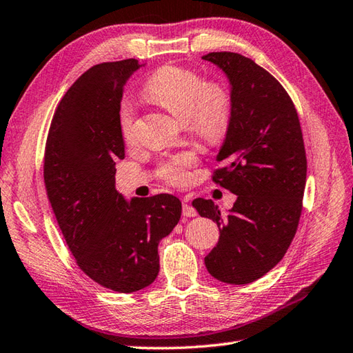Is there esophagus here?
Returning a JSON list of instances; mask_svg holds the SVG:
<instances>
[{
    "label": "esophagus",
    "instance_id": "esophagus-1",
    "mask_svg": "<svg viewBox=\"0 0 353 353\" xmlns=\"http://www.w3.org/2000/svg\"><path fill=\"white\" fill-rule=\"evenodd\" d=\"M183 216L184 217H194V216H198V211L194 210L190 203H187V202H184L183 203Z\"/></svg>",
    "mask_w": 353,
    "mask_h": 353
}]
</instances>
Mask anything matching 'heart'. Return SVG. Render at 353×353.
<instances>
[{"mask_svg":"<svg viewBox=\"0 0 353 353\" xmlns=\"http://www.w3.org/2000/svg\"><path fill=\"white\" fill-rule=\"evenodd\" d=\"M143 95L187 125L203 143L222 142L232 123L234 99L230 88L221 81H205V77L189 68L164 65L143 84ZM119 127L125 142L134 140V108L128 101L119 107ZM193 154L184 152L161 163L159 175L174 185L187 181V169L193 166Z\"/></svg>","mask_w":353,"mask_h":353,"instance_id":"obj_1","label":"heart"}]
</instances>
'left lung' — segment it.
Here are the masks:
<instances>
[{"label": "left lung", "instance_id": "left-lung-1", "mask_svg": "<svg viewBox=\"0 0 353 353\" xmlns=\"http://www.w3.org/2000/svg\"><path fill=\"white\" fill-rule=\"evenodd\" d=\"M203 60L228 77L234 99L231 128L213 181L237 194L228 214L211 199L192 205L216 222L221 237L205 256L211 276L241 285L264 276L283 260L302 213L307 183L301 122L275 77L237 52H210Z\"/></svg>", "mask_w": 353, "mask_h": 353}]
</instances>
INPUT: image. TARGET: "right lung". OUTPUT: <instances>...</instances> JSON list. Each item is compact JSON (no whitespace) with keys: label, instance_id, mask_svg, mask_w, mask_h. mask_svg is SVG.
Returning a JSON list of instances; mask_svg holds the SVG:
<instances>
[{"label":"right lung","instance_id":"right-lung-1","mask_svg":"<svg viewBox=\"0 0 353 353\" xmlns=\"http://www.w3.org/2000/svg\"><path fill=\"white\" fill-rule=\"evenodd\" d=\"M140 66L128 59L85 70L57 105L43 161L46 194L78 268L119 293L154 283L159 243L181 217L174 194L127 201L114 187L116 161L125 157L123 85Z\"/></svg>","mask_w":353,"mask_h":353}]
</instances>
